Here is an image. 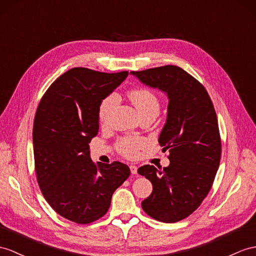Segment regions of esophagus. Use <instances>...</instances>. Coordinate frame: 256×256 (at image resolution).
<instances>
[{"mask_svg": "<svg viewBox=\"0 0 256 256\" xmlns=\"http://www.w3.org/2000/svg\"><path fill=\"white\" fill-rule=\"evenodd\" d=\"M130 172H132V174H134V175H136V172H138V167H136V165H130Z\"/></svg>", "mask_w": 256, "mask_h": 256, "instance_id": "1", "label": "esophagus"}]
</instances>
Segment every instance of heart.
Wrapping results in <instances>:
<instances>
[{
	"instance_id": "1",
	"label": "heart",
	"mask_w": 256,
	"mask_h": 256,
	"mask_svg": "<svg viewBox=\"0 0 256 256\" xmlns=\"http://www.w3.org/2000/svg\"><path fill=\"white\" fill-rule=\"evenodd\" d=\"M130 101L141 117L155 116L160 112V100L158 96L151 90L146 88H136L130 90L128 93ZM118 102V98L115 93L105 96L98 106V120L102 124H108L112 112L115 108ZM143 141L140 138H124L118 143L120 152L127 158H134L138 152V148L143 146Z\"/></svg>"
}]
</instances>
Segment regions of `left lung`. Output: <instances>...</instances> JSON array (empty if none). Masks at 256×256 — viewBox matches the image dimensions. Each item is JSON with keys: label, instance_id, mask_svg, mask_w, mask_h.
<instances>
[{"label": "left lung", "instance_id": "1", "mask_svg": "<svg viewBox=\"0 0 256 256\" xmlns=\"http://www.w3.org/2000/svg\"><path fill=\"white\" fill-rule=\"evenodd\" d=\"M141 84L167 96V116L158 142L170 151L167 167L141 166L153 184L141 206L163 222L193 213L208 196L220 166L222 143L213 103L204 86L182 68L166 65L130 72Z\"/></svg>", "mask_w": 256, "mask_h": 256}]
</instances>
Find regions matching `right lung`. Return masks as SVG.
Masks as SVG:
<instances>
[{"mask_svg": "<svg viewBox=\"0 0 256 256\" xmlns=\"http://www.w3.org/2000/svg\"><path fill=\"white\" fill-rule=\"evenodd\" d=\"M74 67L56 79L43 96L34 122L38 184L56 213L78 224L106 214L112 196L130 175L126 164L98 163L89 143L98 132V106L127 78Z\"/></svg>", "mask_w": 256, "mask_h": 256, "instance_id": "add662e5", "label": "right lung"}]
</instances>
